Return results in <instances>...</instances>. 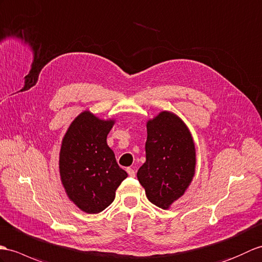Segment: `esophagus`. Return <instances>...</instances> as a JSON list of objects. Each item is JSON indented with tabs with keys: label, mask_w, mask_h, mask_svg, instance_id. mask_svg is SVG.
<instances>
[{
	"label": "esophagus",
	"mask_w": 262,
	"mask_h": 262,
	"mask_svg": "<svg viewBox=\"0 0 262 262\" xmlns=\"http://www.w3.org/2000/svg\"><path fill=\"white\" fill-rule=\"evenodd\" d=\"M127 173H128V175L132 176V178H134V176H135V169L128 167V168H127Z\"/></svg>",
	"instance_id": "esophagus-1"
}]
</instances>
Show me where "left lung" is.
<instances>
[{"label":"left lung","instance_id":"obj_1","mask_svg":"<svg viewBox=\"0 0 262 262\" xmlns=\"http://www.w3.org/2000/svg\"><path fill=\"white\" fill-rule=\"evenodd\" d=\"M146 127V162L139 167L137 179L150 202L167 210L194 178L195 145L188 127L172 112H161Z\"/></svg>","mask_w":262,"mask_h":262}]
</instances>
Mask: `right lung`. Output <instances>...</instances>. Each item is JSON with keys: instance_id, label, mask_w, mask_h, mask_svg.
<instances>
[{"instance_id": "obj_1", "label": "right lung", "mask_w": 262, "mask_h": 262, "mask_svg": "<svg viewBox=\"0 0 262 262\" xmlns=\"http://www.w3.org/2000/svg\"><path fill=\"white\" fill-rule=\"evenodd\" d=\"M114 124V119H100L84 111L70 124L61 142L60 180L71 202L89 214L111 205L117 187L128 176L107 145Z\"/></svg>"}]
</instances>
